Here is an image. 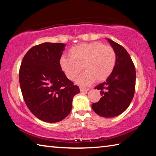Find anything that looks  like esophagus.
Listing matches in <instances>:
<instances>
[{"instance_id":"34e87169","label":"esophagus","mask_w":156,"mask_h":156,"mask_svg":"<svg viewBox=\"0 0 156 156\" xmlns=\"http://www.w3.org/2000/svg\"><path fill=\"white\" fill-rule=\"evenodd\" d=\"M80 90L82 92H87V91H89V89L84 88V87H80Z\"/></svg>"}]
</instances>
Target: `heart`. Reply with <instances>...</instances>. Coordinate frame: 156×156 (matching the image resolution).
<instances>
[{"mask_svg":"<svg viewBox=\"0 0 156 156\" xmlns=\"http://www.w3.org/2000/svg\"><path fill=\"white\" fill-rule=\"evenodd\" d=\"M69 55V57L62 56L60 58V69L69 80H73L83 68L85 72L76 80L80 85H89L95 80L98 83L106 80L116 62L115 50L98 42L73 47Z\"/></svg>","mask_w":156,"mask_h":156,"instance_id":"obj_1","label":"heart"}]
</instances>
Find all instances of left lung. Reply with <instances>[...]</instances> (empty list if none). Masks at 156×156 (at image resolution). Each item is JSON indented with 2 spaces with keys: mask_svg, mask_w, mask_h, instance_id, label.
Here are the masks:
<instances>
[{
  "mask_svg": "<svg viewBox=\"0 0 156 156\" xmlns=\"http://www.w3.org/2000/svg\"><path fill=\"white\" fill-rule=\"evenodd\" d=\"M116 54L113 72L107 80L96 86L102 98L91 105L98 115L112 118L127 109L135 93L136 69L129 53L120 44L107 38Z\"/></svg>",
  "mask_w": 156,
  "mask_h": 156,
  "instance_id": "obj_1",
  "label": "left lung"
}]
</instances>
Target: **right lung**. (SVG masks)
Here are the masks:
<instances>
[{"label":"right lung","mask_w":156,"mask_h":156,"mask_svg":"<svg viewBox=\"0 0 156 156\" xmlns=\"http://www.w3.org/2000/svg\"><path fill=\"white\" fill-rule=\"evenodd\" d=\"M65 44L44 43L26 53L19 70L23 99L38 119L60 122L72 108L73 98L80 89L69 80L60 67Z\"/></svg>","instance_id":"right-lung-1"}]
</instances>
